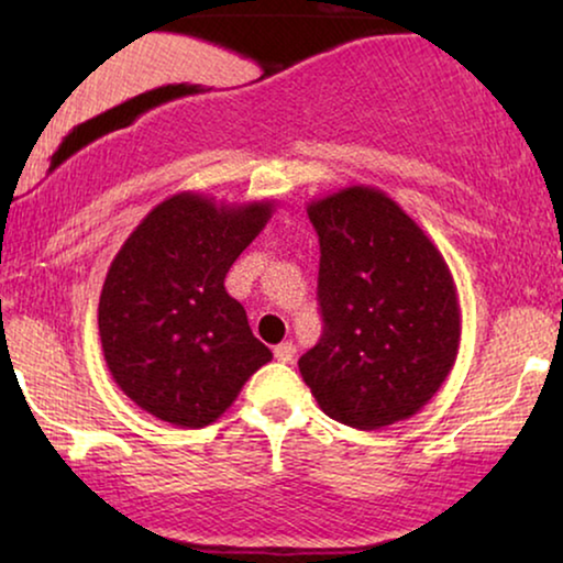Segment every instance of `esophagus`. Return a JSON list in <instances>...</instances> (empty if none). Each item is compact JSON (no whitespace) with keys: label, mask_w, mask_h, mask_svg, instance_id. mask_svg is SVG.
I'll use <instances>...</instances> for the list:
<instances>
[{"label":"esophagus","mask_w":563,"mask_h":563,"mask_svg":"<svg viewBox=\"0 0 563 563\" xmlns=\"http://www.w3.org/2000/svg\"><path fill=\"white\" fill-rule=\"evenodd\" d=\"M295 353H297V349H295V343H291V341H284L274 349V356H276V361H282V364H289V361H295Z\"/></svg>","instance_id":"esophagus-1"}]
</instances>
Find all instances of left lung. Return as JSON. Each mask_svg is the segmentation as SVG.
Instances as JSON below:
<instances>
[{"label":"left lung","instance_id":"8db88e82","mask_svg":"<svg viewBox=\"0 0 563 563\" xmlns=\"http://www.w3.org/2000/svg\"><path fill=\"white\" fill-rule=\"evenodd\" d=\"M320 238V343L299 374L320 410L379 430L426 407L456 364L461 307L451 268L382 189L356 184L307 205Z\"/></svg>","mask_w":563,"mask_h":563}]
</instances>
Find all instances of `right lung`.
Masks as SVG:
<instances>
[{
	"label": "right lung",
	"mask_w": 563,
	"mask_h": 563,
	"mask_svg": "<svg viewBox=\"0 0 563 563\" xmlns=\"http://www.w3.org/2000/svg\"><path fill=\"white\" fill-rule=\"evenodd\" d=\"M274 202L179 191L145 214L107 272L99 338L112 379L153 418L205 428L272 361L225 274L272 220Z\"/></svg>",
	"instance_id": "right-lung-1"
}]
</instances>
